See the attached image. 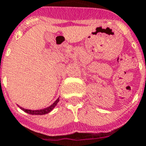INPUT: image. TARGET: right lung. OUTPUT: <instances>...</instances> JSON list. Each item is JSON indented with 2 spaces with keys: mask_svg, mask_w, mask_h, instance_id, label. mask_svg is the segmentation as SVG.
I'll return each instance as SVG.
<instances>
[{
  "mask_svg": "<svg viewBox=\"0 0 146 146\" xmlns=\"http://www.w3.org/2000/svg\"><path fill=\"white\" fill-rule=\"evenodd\" d=\"M59 102V98L57 99V100L54 102V104L50 105V107H46V108H44V109H41V110H26L25 108H23V107H20V109H22L23 111H25V113H29V114H32V115H43V114H46V113H48L52 110L54 109L55 106L57 105V103Z\"/></svg>",
  "mask_w": 146,
  "mask_h": 146,
  "instance_id": "obj_1",
  "label": "right lung"
}]
</instances>
